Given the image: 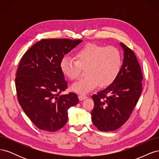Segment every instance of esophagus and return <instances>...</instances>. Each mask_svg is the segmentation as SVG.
<instances>
[{
	"label": "esophagus",
	"mask_w": 159,
	"mask_h": 159,
	"mask_svg": "<svg viewBox=\"0 0 159 159\" xmlns=\"http://www.w3.org/2000/svg\"><path fill=\"white\" fill-rule=\"evenodd\" d=\"M78 98H79V99L80 101H83V100H84L85 99H87L88 97L86 95H80L78 96Z\"/></svg>",
	"instance_id": "obj_1"
}]
</instances>
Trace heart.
I'll list each match as a JSON object with an SVG mask.
<instances>
[{
	"label": "heart",
	"mask_w": 159,
	"mask_h": 159,
	"mask_svg": "<svg viewBox=\"0 0 159 159\" xmlns=\"http://www.w3.org/2000/svg\"><path fill=\"white\" fill-rule=\"evenodd\" d=\"M76 61L65 56L60 61L62 74L70 80L78 78L81 68H85V78L71 85L72 91L85 94L98 86L107 87L116 80L121 71V53L114 46H106L88 43L75 54Z\"/></svg>",
	"instance_id": "1"
}]
</instances>
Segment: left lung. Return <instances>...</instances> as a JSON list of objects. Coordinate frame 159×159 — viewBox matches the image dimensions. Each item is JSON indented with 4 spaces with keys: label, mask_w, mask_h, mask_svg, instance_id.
Listing matches in <instances>:
<instances>
[{
    "label": "left lung",
    "mask_w": 159,
    "mask_h": 159,
    "mask_svg": "<svg viewBox=\"0 0 159 159\" xmlns=\"http://www.w3.org/2000/svg\"><path fill=\"white\" fill-rule=\"evenodd\" d=\"M123 62L113 82L91 98L94 108L91 120L102 131H113L129 119L142 93L143 74L141 66L132 50L123 43Z\"/></svg>",
    "instance_id": "1"
}]
</instances>
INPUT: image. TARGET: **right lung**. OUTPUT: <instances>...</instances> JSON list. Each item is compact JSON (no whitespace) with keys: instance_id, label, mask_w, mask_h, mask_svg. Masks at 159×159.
<instances>
[{"instance_id":"right-lung-1","label":"right lung","mask_w":159,"mask_h":159,"mask_svg":"<svg viewBox=\"0 0 159 159\" xmlns=\"http://www.w3.org/2000/svg\"><path fill=\"white\" fill-rule=\"evenodd\" d=\"M81 40L44 39L28 49L19 64L15 84L18 103L41 130L56 131L68 121V110L79 102L74 93L61 95L68 88L60 64Z\"/></svg>"}]
</instances>
